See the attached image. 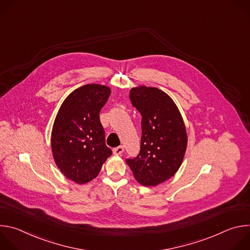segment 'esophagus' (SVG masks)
<instances>
[{
  "mask_svg": "<svg viewBox=\"0 0 250 250\" xmlns=\"http://www.w3.org/2000/svg\"><path fill=\"white\" fill-rule=\"evenodd\" d=\"M124 151H125V147H124L123 146H118V147H116V148L113 149L114 154H119V155H121Z\"/></svg>",
  "mask_w": 250,
  "mask_h": 250,
  "instance_id": "1",
  "label": "esophagus"
}]
</instances>
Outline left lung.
<instances>
[{
    "instance_id": "obj_1",
    "label": "left lung",
    "mask_w": 250,
    "mask_h": 250,
    "mask_svg": "<svg viewBox=\"0 0 250 250\" xmlns=\"http://www.w3.org/2000/svg\"><path fill=\"white\" fill-rule=\"evenodd\" d=\"M129 98L141 114L142 135L139 154L126 163L139 184L155 187L180 168L187 149L186 126L178 106L162 90L137 86Z\"/></svg>"
}]
</instances>
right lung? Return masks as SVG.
Listing matches in <instances>:
<instances>
[{"label": "right lung", "instance_id": "add662e5", "mask_svg": "<svg viewBox=\"0 0 250 250\" xmlns=\"http://www.w3.org/2000/svg\"><path fill=\"white\" fill-rule=\"evenodd\" d=\"M110 95L108 86L84 85L68 95L54 120L53 159L61 173L77 184L92 181L112 155L99 117Z\"/></svg>", "mask_w": 250, "mask_h": 250}]
</instances>
